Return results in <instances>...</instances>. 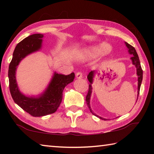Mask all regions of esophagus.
I'll return each mask as SVG.
<instances>
[{
    "instance_id": "1",
    "label": "esophagus",
    "mask_w": 154,
    "mask_h": 154,
    "mask_svg": "<svg viewBox=\"0 0 154 154\" xmlns=\"http://www.w3.org/2000/svg\"><path fill=\"white\" fill-rule=\"evenodd\" d=\"M76 77L77 79H81V78L83 77V75H82V72H77L76 73Z\"/></svg>"
}]
</instances>
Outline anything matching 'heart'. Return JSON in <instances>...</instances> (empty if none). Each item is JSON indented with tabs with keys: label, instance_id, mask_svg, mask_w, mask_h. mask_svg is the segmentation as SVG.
Listing matches in <instances>:
<instances>
[{
	"label": "heart",
	"instance_id": "1",
	"mask_svg": "<svg viewBox=\"0 0 154 154\" xmlns=\"http://www.w3.org/2000/svg\"><path fill=\"white\" fill-rule=\"evenodd\" d=\"M111 51V47L106 43L92 46L85 50V54L89 57H96L100 54H108Z\"/></svg>",
	"mask_w": 154,
	"mask_h": 154
}]
</instances>
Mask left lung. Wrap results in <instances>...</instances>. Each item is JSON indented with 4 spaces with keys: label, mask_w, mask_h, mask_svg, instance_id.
Masks as SVG:
<instances>
[{
    "label": "left lung",
    "mask_w": 154,
    "mask_h": 154,
    "mask_svg": "<svg viewBox=\"0 0 154 154\" xmlns=\"http://www.w3.org/2000/svg\"><path fill=\"white\" fill-rule=\"evenodd\" d=\"M127 46L128 49V52L132 54V56L131 57L132 61V64L135 65L137 67V75H138V96H139V92H140V85H141V82L143 80V70L141 66H140V60L139 58V56H138V54L136 51V49H134V47H132L131 45H130L128 43H125ZM93 77H94V71H91L89 75H88V79L89 81L90 84H89V89H88V92L87 94L86 97H85V100H86V103L88 105V106L89 107L90 112H92V113L94 115V116H97L96 115L93 113L92 109L90 108V96H91V93H92V85H91V83H92V81H93ZM98 117V116H97ZM99 118L102 119H105L101 117H99Z\"/></svg>",
    "instance_id": "obj_1"
}]
</instances>
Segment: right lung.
<instances>
[{"instance_id": "1", "label": "right lung", "mask_w": 154, "mask_h": 154, "mask_svg": "<svg viewBox=\"0 0 154 154\" xmlns=\"http://www.w3.org/2000/svg\"><path fill=\"white\" fill-rule=\"evenodd\" d=\"M43 36L41 34H34L17 44L13 54L8 71L9 90L14 102L33 117L55 113L62 102L64 88L75 78L74 72L68 75L55 72L48 89L38 98L26 97L20 92L15 80L16 67L24 57L41 48Z\"/></svg>"}]
</instances>
